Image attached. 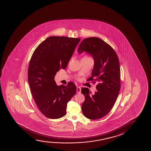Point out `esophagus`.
<instances>
[{"instance_id":"esophagus-1","label":"esophagus","mask_w":151,"mask_h":151,"mask_svg":"<svg viewBox=\"0 0 151 151\" xmlns=\"http://www.w3.org/2000/svg\"><path fill=\"white\" fill-rule=\"evenodd\" d=\"M77 93H81V88L79 87H77L76 88Z\"/></svg>"}]
</instances>
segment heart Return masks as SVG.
<instances>
[{"mask_svg":"<svg viewBox=\"0 0 151 151\" xmlns=\"http://www.w3.org/2000/svg\"><path fill=\"white\" fill-rule=\"evenodd\" d=\"M83 58H86V59H88V58H91L90 57H89L88 56H85L84 57H83Z\"/></svg>","mask_w":151,"mask_h":151,"instance_id":"obj_1","label":"heart"}]
</instances>
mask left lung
<instances>
[{"instance_id": "8db88e82", "label": "left lung", "mask_w": 151, "mask_h": 151, "mask_svg": "<svg viewBox=\"0 0 151 151\" xmlns=\"http://www.w3.org/2000/svg\"><path fill=\"white\" fill-rule=\"evenodd\" d=\"M85 52L94 60L92 76L88 81H97V91L91 94L88 88H83L85 97L81 106L83 115L90 120L103 118L109 112L118 97L120 88L119 60L114 49L99 37L86 38L79 46L78 52Z\"/></svg>"}]
</instances>
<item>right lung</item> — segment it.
Masks as SVG:
<instances>
[{
    "label": "right lung",
    "mask_w": 151,
    "mask_h": 151,
    "mask_svg": "<svg viewBox=\"0 0 151 151\" xmlns=\"http://www.w3.org/2000/svg\"><path fill=\"white\" fill-rule=\"evenodd\" d=\"M79 38L52 36L40 44L29 62L28 79L33 99L47 118L57 119L66 114L67 104L76 93L72 82L57 86V72L65 69L74 52Z\"/></svg>",
    "instance_id": "1"
}]
</instances>
